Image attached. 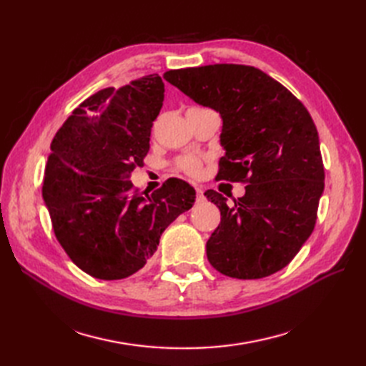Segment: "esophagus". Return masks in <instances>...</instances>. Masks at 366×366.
<instances>
[{"instance_id":"esophagus-1","label":"esophagus","mask_w":366,"mask_h":366,"mask_svg":"<svg viewBox=\"0 0 366 366\" xmlns=\"http://www.w3.org/2000/svg\"><path fill=\"white\" fill-rule=\"evenodd\" d=\"M195 191H197V203H203V202H206V195H204L203 187L197 186V187H195Z\"/></svg>"}]
</instances>
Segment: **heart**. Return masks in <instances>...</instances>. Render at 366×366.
<instances>
[{
  "mask_svg": "<svg viewBox=\"0 0 366 366\" xmlns=\"http://www.w3.org/2000/svg\"><path fill=\"white\" fill-rule=\"evenodd\" d=\"M177 166H179V168L183 172H186L187 175L197 177V175H200V172H202L203 162H202V159H198L197 156H184L179 162H177Z\"/></svg>",
  "mask_w": 366,
  "mask_h": 366,
  "instance_id": "1",
  "label": "heart"
}]
</instances>
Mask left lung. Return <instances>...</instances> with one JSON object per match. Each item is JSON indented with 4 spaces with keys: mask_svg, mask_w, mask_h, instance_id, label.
Returning a JSON list of instances; mask_svg holds the SVG:
<instances>
[{
    "mask_svg": "<svg viewBox=\"0 0 366 366\" xmlns=\"http://www.w3.org/2000/svg\"><path fill=\"white\" fill-rule=\"evenodd\" d=\"M169 84L223 119L219 180L247 183L234 206L209 189L221 221L206 242L219 273L259 280L284 269L312 235L325 171L304 104L264 71L238 64L169 70Z\"/></svg>",
    "mask_w": 366,
    "mask_h": 366,
    "instance_id": "left-lung-1",
    "label": "left lung"
}]
</instances>
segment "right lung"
<instances>
[{
    "label": "right lung",
    "mask_w": 366,
    "mask_h": 366,
    "mask_svg": "<svg viewBox=\"0 0 366 366\" xmlns=\"http://www.w3.org/2000/svg\"><path fill=\"white\" fill-rule=\"evenodd\" d=\"M164 97L159 74L104 88L73 109L51 142L42 198L59 244L93 278L124 280L157 250L195 191L169 179L143 197L128 180L149 151Z\"/></svg>",
    "instance_id": "right-lung-1"
}]
</instances>
